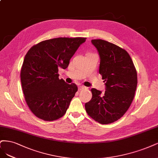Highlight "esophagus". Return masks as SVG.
<instances>
[{
	"label": "esophagus",
	"instance_id": "34e87169",
	"mask_svg": "<svg viewBox=\"0 0 158 158\" xmlns=\"http://www.w3.org/2000/svg\"><path fill=\"white\" fill-rule=\"evenodd\" d=\"M85 86H78V89L79 90H83V89H85Z\"/></svg>",
	"mask_w": 158,
	"mask_h": 158
}]
</instances>
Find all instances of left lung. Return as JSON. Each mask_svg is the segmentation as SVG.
I'll list each match as a JSON object with an SVG mask.
<instances>
[{
  "instance_id": "1",
  "label": "left lung",
  "mask_w": 158,
  "mask_h": 158,
  "mask_svg": "<svg viewBox=\"0 0 158 158\" xmlns=\"http://www.w3.org/2000/svg\"><path fill=\"white\" fill-rule=\"evenodd\" d=\"M91 43L97 50L100 62L99 73L105 83V92L94 88L93 96L85 103L88 115L101 124L120 119L130 107L137 86V73L125 50L102 39Z\"/></svg>"
}]
</instances>
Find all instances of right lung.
<instances>
[{
	"label": "right lung",
	"mask_w": 158,
	"mask_h": 158,
	"mask_svg": "<svg viewBox=\"0 0 158 158\" xmlns=\"http://www.w3.org/2000/svg\"><path fill=\"white\" fill-rule=\"evenodd\" d=\"M86 38L59 37L46 40L29 50L21 69V83L29 109L44 121L56 120L67 111L77 91L75 84L59 79L58 68L69 60Z\"/></svg>",
	"instance_id": "obj_1"
}]
</instances>
